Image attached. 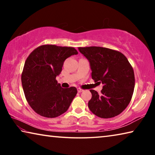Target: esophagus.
Listing matches in <instances>:
<instances>
[{
	"label": "esophagus",
	"mask_w": 155,
	"mask_h": 155,
	"mask_svg": "<svg viewBox=\"0 0 155 155\" xmlns=\"http://www.w3.org/2000/svg\"><path fill=\"white\" fill-rule=\"evenodd\" d=\"M77 91H78V93H80V92H82V91H83V90H82V89H81V88H78L77 89Z\"/></svg>",
	"instance_id": "obj_1"
}]
</instances>
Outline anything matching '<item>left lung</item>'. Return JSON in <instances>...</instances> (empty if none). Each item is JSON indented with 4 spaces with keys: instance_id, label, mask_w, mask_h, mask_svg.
Returning a JSON list of instances; mask_svg holds the SVG:
<instances>
[{
    "instance_id": "obj_1",
    "label": "left lung",
    "mask_w": 155,
    "mask_h": 155,
    "mask_svg": "<svg viewBox=\"0 0 155 155\" xmlns=\"http://www.w3.org/2000/svg\"><path fill=\"white\" fill-rule=\"evenodd\" d=\"M90 62L91 78L103 85L101 94L91 90L90 111L101 118L114 117L129 104L135 87V75L128 59L119 51L99 46L78 47Z\"/></svg>"
}]
</instances>
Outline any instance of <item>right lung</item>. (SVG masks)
Listing matches in <instances>:
<instances>
[{"mask_svg":"<svg viewBox=\"0 0 155 155\" xmlns=\"http://www.w3.org/2000/svg\"><path fill=\"white\" fill-rule=\"evenodd\" d=\"M77 54L72 47L47 44L38 47L28 55L21 81L26 99L37 114L52 118L69 108L77 94V88H62L56 77L65 60Z\"/></svg>","mask_w":155,"mask_h":155,"instance_id":"right-lung-1","label":"right lung"}]
</instances>
